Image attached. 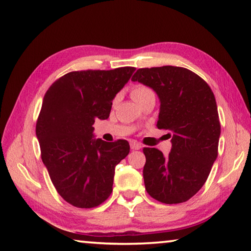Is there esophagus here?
<instances>
[{"instance_id":"1","label":"esophagus","mask_w":251,"mask_h":251,"mask_svg":"<svg viewBox=\"0 0 251 251\" xmlns=\"http://www.w3.org/2000/svg\"><path fill=\"white\" fill-rule=\"evenodd\" d=\"M129 144H130V149H132V150H140L142 148L141 145L138 144L137 142H135V141H130Z\"/></svg>"}]
</instances>
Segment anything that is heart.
<instances>
[{
    "instance_id": "b5f03b06",
    "label": "heart",
    "mask_w": 251,
    "mask_h": 251,
    "mask_svg": "<svg viewBox=\"0 0 251 251\" xmlns=\"http://www.w3.org/2000/svg\"><path fill=\"white\" fill-rule=\"evenodd\" d=\"M149 93H152V90L144 84H135L132 88V91H130V95H132V98L137 101L141 98H143L144 96L149 95Z\"/></svg>"
}]
</instances>
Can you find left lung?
I'll return each mask as SVG.
<instances>
[{
    "instance_id": "8db88e82",
    "label": "left lung",
    "mask_w": 251,
    "mask_h": 251,
    "mask_svg": "<svg viewBox=\"0 0 251 251\" xmlns=\"http://www.w3.org/2000/svg\"><path fill=\"white\" fill-rule=\"evenodd\" d=\"M132 81L156 92V127L169 130L173 143L167 156L155 148L143 149L145 189L161 203H184L203 187L218 158L221 124L214 93L196 73L179 66L138 69Z\"/></svg>"
}]
</instances>
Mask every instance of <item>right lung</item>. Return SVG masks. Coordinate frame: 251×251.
Listing matches in <instances>:
<instances>
[{
    "label": "right lung",
    "instance_id": "add662e5",
    "mask_svg": "<svg viewBox=\"0 0 251 251\" xmlns=\"http://www.w3.org/2000/svg\"><path fill=\"white\" fill-rule=\"evenodd\" d=\"M135 67L70 72L45 93L36 135L42 160L63 200L92 208L113 192L115 167L129 153L126 140L93 138L95 119L109 117L115 96Z\"/></svg>",
    "mask_w": 251,
    "mask_h": 251
}]
</instances>
